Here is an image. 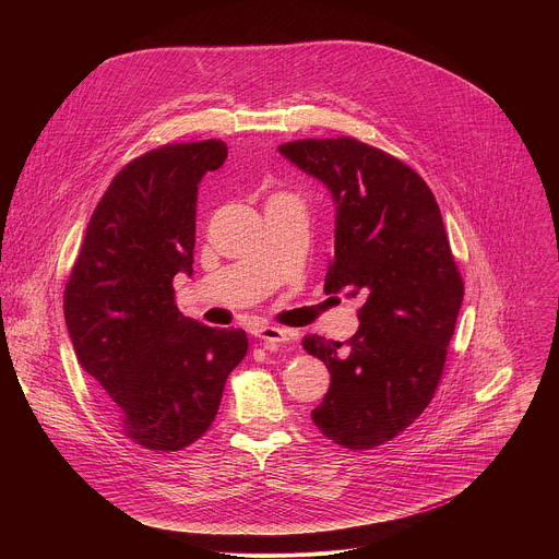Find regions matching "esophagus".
<instances>
[{
    "mask_svg": "<svg viewBox=\"0 0 559 559\" xmlns=\"http://www.w3.org/2000/svg\"><path fill=\"white\" fill-rule=\"evenodd\" d=\"M254 336L259 341H263L265 345H281V343H289L292 341V334L287 330H281V328H272V325H259L254 330Z\"/></svg>",
    "mask_w": 559,
    "mask_h": 559,
    "instance_id": "34e87169",
    "label": "esophagus"
}]
</instances>
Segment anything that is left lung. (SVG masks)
<instances>
[{"instance_id": "left-lung-1", "label": "left lung", "mask_w": 559, "mask_h": 559, "mask_svg": "<svg viewBox=\"0 0 559 559\" xmlns=\"http://www.w3.org/2000/svg\"><path fill=\"white\" fill-rule=\"evenodd\" d=\"M278 152L332 192L325 292L362 298L349 341H302L332 373L311 420L345 449H373L425 412L442 378L464 296L442 214L407 164L352 136L289 141Z\"/></svg>"}]
</instances>
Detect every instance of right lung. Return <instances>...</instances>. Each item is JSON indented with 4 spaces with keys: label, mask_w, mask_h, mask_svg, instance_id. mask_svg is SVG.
Returning <instances> with one entry per match:
<instances>
[{
    "label": "right lung",
    "mask_w": 559,
    "mask_h": 559,
    "mask_svg": "<svg viewBox=\"0 0 559 559\" xmlns=\"http://www.w3.org/2000/svg\"><path fill=\"white\" fill-rule=\"evenodd\" d=\"M225 156L227 145L207 139L130 162L95 207L66 283L76 360L121 433L150 451L199 440L229 371L248 354L243 330L192 321L173 287L177 274L192 276L199 183Z\"/></svg>",
    "instance_id": "1"
}]
</instances>
